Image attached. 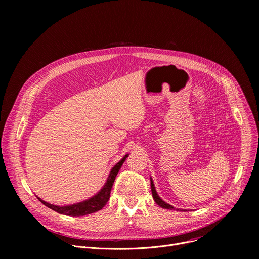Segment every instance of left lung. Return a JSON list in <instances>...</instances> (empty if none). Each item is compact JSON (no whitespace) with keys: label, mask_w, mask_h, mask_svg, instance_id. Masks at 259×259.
I'll list each match as a JSON object with an SVG mask.
<instances>
[{"label":"left lung","mask_w":259,"mask_h":259,"mask_svg":"<svg viewBox=\"0 0 259 259\" xmlns=\"http://www.w3.org/2000/svg\"><path fill=\"white\" fill-rule=\"evenodd\" d=\"M150 181H151V191H152V196H153L154 201L157 203V205H158L159 207H161V208L168 209V210H173V209H174L173 206H171V205H169V203L165 202L164 200H162V199L158 196V194H157V192H156V190H155V187H154V184H153V181H152L151 178H150ZM178 210H179V209H178ZM183 211H186V210H183Z\"/></svg>","instance_id":"8db88e82"}]
</instances>
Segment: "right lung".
Wrapping results in <instances>:
<instances>
[{
	"label": "right lung",
	"instance_id": "1",
	"mask_svg": "<svg viewBox=\"0 0 259 259\" xmlns=\"http://www.w3.org/2000/svg\"><path fill=\"white\" fill-rule=\"evenodd\" d=\"M129 154H126L124 157H122L117 164L111 169L110 171V174H109L108 179H107V182L106 184L104 185V187L101 189V191L99 193L95 194L94 196H92L91 198L87 199V200H84L81 202H78V203H74V205H70V206H63V207H60V206H54V205H51V203H48L44 200L40 199L39 197L38 200L43 203V205H45L46 207L50 208L51 210L56 211L60 214H64V215H69V216H84V215H87V214H91V213H94L97 212L101 209H103V207L106 205V203L108 202L109 198H110V192H111V189H112V186H113V183L115 181V178L116 175L121 167V165L124 164V161L126 160V158L128 157Z\"/></svg>",
	"mask_w": 259,
	"mask_h": 259
}]
</instances>
